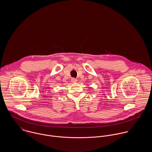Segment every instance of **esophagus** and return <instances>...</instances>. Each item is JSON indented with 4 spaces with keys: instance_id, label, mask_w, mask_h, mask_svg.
<instances>
[{
    "instance_id": "esophagus-1",
    "label": "esophagus",
    "mask_w": 152,
    "mask_h": 152,
    "mask_svg": "<svg viewBox=\"0 0 152 152\" xmlns=\"http://www.w3.org/2000/svg\"><path fill=\"white\" fill-rule=\"evenodd\" d=\"M77 81V80L75 78H71V82L72 83H76Z\"/></svg>"
}]
</instances>
